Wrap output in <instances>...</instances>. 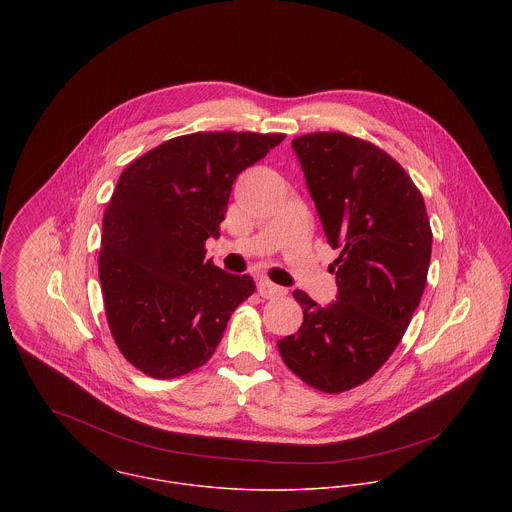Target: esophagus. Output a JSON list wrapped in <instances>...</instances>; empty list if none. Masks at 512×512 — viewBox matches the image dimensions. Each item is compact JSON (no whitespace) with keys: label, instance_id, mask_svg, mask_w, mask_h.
<instances>
[{"label":"esophagus","instance_id":"34e87169","mask_svg":"<svg viewBox=\"0 0 512 512\" xmlns=\"http://www.w3.org/2000/svg\"><path fill=\"white\" fill-rule=\"evenodd\" d=\"M258 293H260L262 297H266V299H272V297L286 295V290L280 288V286H276V284H272L270 280H260V282H258Z\"/></svg>","mask_w":512,"mask_h":512}]
</instances>
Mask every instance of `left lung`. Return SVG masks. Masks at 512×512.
I'll return each instance as SVG.
<instances>
[{"label": "left lung", "instance_id": "8db88e82", "mask_svg": "<svg viewBox=\"0 0 512 512\" xmlns=\"http://www.w3.org/2000/svg\"><path fill=\"white\" fill-rule=\"evenodd\" d=\"M331 248L337 299L295 290L303 323L278 341L305 384L337 394L366 382L402 341L428 280L432 228L424 197L384 149L341 132L292 142Z\"/></svg>", "mask_w": 512, "mask_h": 512}]
</instances>
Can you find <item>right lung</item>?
Here are the masks:
<instances>
[{
    "instance_id": "add662e5",
    "label": "right lung",
    "mask_w": 512,
    "mask_h": 512,
    "mask_svg": "<svg viewBox=\"0 0 512 512\" xmlns=\"http://www.w3.org/2000/svg\"><path fill=\"white\" fill-rule=\"evenodd\" d=\"M284 134L197 132L149 149L120 175L102 222L98 276L110 333L151 378H177L217 351L256 284L205 260L232 183Z\"/></svg>"
}]
</instances>
